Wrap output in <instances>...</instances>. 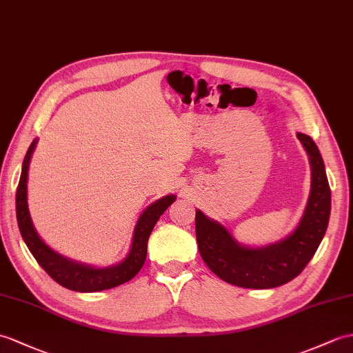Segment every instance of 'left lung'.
<instances>
[{
  "label": "left lung",
  "mask_w": 353,
  "mask_h": 353,
  "mask_svg": "<svg viewBox=\"0 0 353 353\" xmlns=\"http://www.w3.org/2000/svg\"><path fill=\"white\" fill-rule=\"evenodd\" d=\"M308 153L311 191L298 227L283 241L250 248L201 210L195 212V236L200 256L221 280L245 289H272L292 281L313 259L326 233L331 214V190L316 143L296 134Z\"/></svg>",
  "instance_id": "left-lung-1"
}]
</instances>
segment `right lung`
<instances>
[{
  "instance_id": "obj_1",
  "label": "right lung",
  "mask_w": 353,
  "mask_h": 353,
  "mask_svg": "<svg viewBox=\"0 0 353 353\" xmlns=\"http://www.w3.org/2000/svg\"><path fill=\"white\" fill-rule=\"evenodd\" d=\"M37 138L28 147V152L22 162V173L19 179L18 191H16V218H18L19 232L23 242L27 243L30 252L34 256L37 263L45 269V272L59 283L63 288L75 292H101L112 289L116 285L126 283L139 272L147 256V242L158 223L159 216L168 209L171 203H174L176 195H165L162 199L152 203L141 216L138 218L134 239L128 256L120 263L108 268H94L90 265L79 263L72 259L61 256L40 239L34 224L31 221L27 201V180L31 154L36 149Z\"/></svg>"
}]
</instances>
